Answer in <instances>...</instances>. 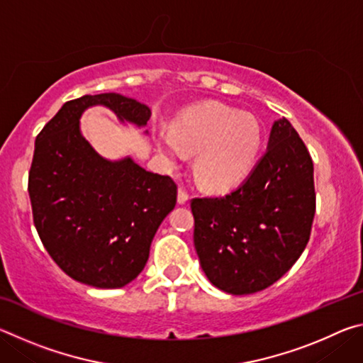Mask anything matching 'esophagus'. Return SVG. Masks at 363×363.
I'll list each match as a JSON object with an SVG mask.
<instances>
[{
    "label": "esophagus",
    "instance_id": "obj_1",
    "mask_svg": "<svg viewBox=\"0 0 363 363\" xmlns=\"http://www.w3.org/2000/svg\"><path fill=\"white\" fill-rule=\"evenodd\" d=\"M187 201H189V194L186 192V189L179 187V190H177V203L186 205Z\"/></svg>",
    "mask_w": 363,
    "mask_h": 363
}]
</instances>
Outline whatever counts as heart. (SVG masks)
Returning <instances> with one entry per match:
<instances>
[{
    "label": "heart",
    "instance_id": "heart-1",
    "mask_svg": "<svg viewBox=\"0 0 363 363\" xmlns=\"http://www.w3.org/2000/svg\"><path fill=\"white\" fill-rule=\"evenodd\" d=\"M174 136L160 133L158 152L168 163L181 162L184 150L196 153V179L210 190L235 186L253 168L261 147V128L253 116L223 106L187 113L174 123Z\"/></svg>",
    "mask_w": 363,
    "mask_h": 363
}]
</instances>
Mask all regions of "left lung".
Wrapping results in <instances>:
<instances>
[{
	"mask_svg": "<svg viewBox=\"0 0 363 363\" xmlns=\"http://www.w3.org/2000/svg\"><path fill=\"white\" fill-rule=\"evenodd\" d=\"M194 245L211 284L251 294L291 269L311 237L315 214L314 164L286 118L270 131L269 147L233 192L192 199Z\"/></svg>",
	"mask_w": 363,
	"mask_h": 363,
	"instance_id": "obj_1",
	"label": "left lung"
}]
</instances>
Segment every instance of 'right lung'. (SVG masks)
Here are the masks:
<instances>
[{"label": "right lung", "mask_w": 363, "mask_h": 363, "mask_svg": "<svg viewBox=\"0 0 363 363\" xmlns=\"http://www.w3.org/2000/svg\"><path fill=\"white\" fill-rule=\"evenodd\" d=\"M93 106L138 126L150 118L149 107L116 93L65 102L36 136L28 195L36 232L54 262L84 285L121 288L143 272L177 187L130 157L102 158L79 131V116Z\"/></svg>", "instance_id": "obj_1"}]
</instances>
